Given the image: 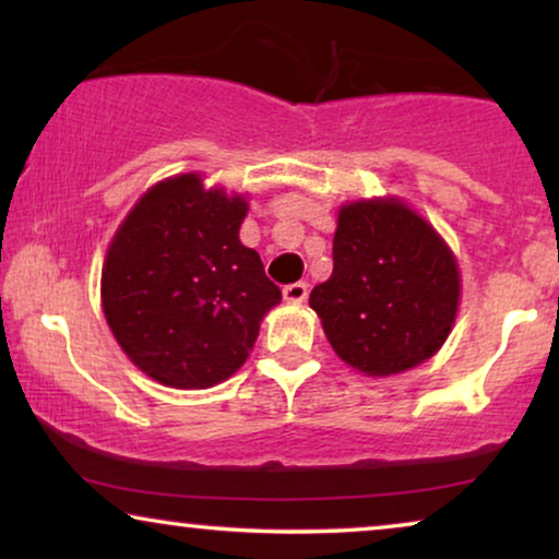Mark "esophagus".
<instances>
[{"label": "esophagus", "instance_id": "obj_1", "mask_svg": "<svg viewBox=\"0 0 559 559\" xmlns=\"http://www.w3.org/2000/svg\"><path fill=\"white\" fill-rule=\"evenodd\" d=\"M308 282H293V285H285V289H282L287 302H305L308 300Z\"/></svg>", "mask_w": 559, "mask_h": 559}]
</instances>
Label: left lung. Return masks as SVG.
I'll use <instances>...</instances> for the list:
<instances>
[{"instance_id":"1","label":"left lung","mask_w":559,"mask_h":559,"mask_svg":"<svg viewBox=\"0 0 559 559\" xmlns=\"http://www.w3.org/2000/svg\"><path fill=\"white\" fill-rule=\"evenodd\" d=\"M457 297V264L435 228L400 201H361L338 213L333 274L310 308L343 361L389 377L445 343Z\"/></svg>"}]
</instances>
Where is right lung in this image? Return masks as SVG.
Masks as SVG:
<instances>
[{"label":"right lung","instance_id":"obj_1","mask_svg":"<svg viewBox=\"0 0 559 559\" xmlns=\"http://www.w3.org/2000/svg\"><path fill=\"white\" fill-rule=\"evenodd\" d=\"M247 209L241 195L178 175L147 190L114 236L102 272L106 323L159 384L209 389L231 377L282 300L239 241Z\"/></svg>","mask_w":559,"mask_h":559}]
</instances>
